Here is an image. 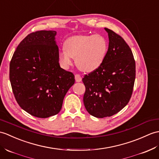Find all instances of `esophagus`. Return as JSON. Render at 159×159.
Masks as SVG:
<instances>
[{
    "mask_svg": "<svg viewBox=\"0 0 159 159\" xmlns=\"http://www.w3.org/2000/svg\"><path fill=\"white\" fill-rule=\"evenodd\" d=\"M75 80L76 82H80L81 80H82V78H81V76L80 75H75Z\"/></svg>",
    "mask_w": 159,
    "mask_h": 159,
    "instance_id": "obj_1",
    "label": "esophagus"
}]
</instances>
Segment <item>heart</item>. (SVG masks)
Segmentation results:
<instances>
[{
  "instance_id": "heart-1",
  "label": "heart",
  "mask_w": 159,
  "mask_h": 159,
  "mask_svg": "<svg viewBox=\"0 0 159 159\" xmlns=\"http://www.w3.org/2000/svg\"><path fill=\"white\" fill-rule=\"evenodd\" d=\"M108 50V44L104 36L95 35H76L65 41L64 49L59 52L61 66L68 68L72 65V58L80 70L93 72L102 65Z\"/></svg>"
}]
</instances>
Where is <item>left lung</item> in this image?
<instances>
[{
	"label": "left lung",
	"mask_w": 159,
	"mask_h": 159,
	"mask_svg": "<svg viewBox=\"0 0 159 159\" xmlns=\"http://www.w3.org/2000/svg\"><path fill=\"white\" fill-rule=\"evenodd\" d=\"M104 29L109 38L104 61L83 78L84 107L97 118L111 116L120 111L130 100L135 79V61L130 47L120 35Z\"/></svg>",
	"instance_id": "obj_1"
}]
</instances>
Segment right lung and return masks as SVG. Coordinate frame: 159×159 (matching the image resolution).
<instances>
[{
    "label": "right lung",
    "mask_w": 159,
    "mask_h": 159,
    "mask_svg": "<svg viewBox=\"0 0 159 159\" xmlns=\"http://www.w3.org/2000/svg\"><path fill=\"white\" fill-rule=\"evenodd\" d=\"M56 32H32L21 40L9 66V79L17 104L31 115L48 118L58 114L75 75L59 64Z\"/></svg>",
    "instance_id": "1"
}]
</instances>
